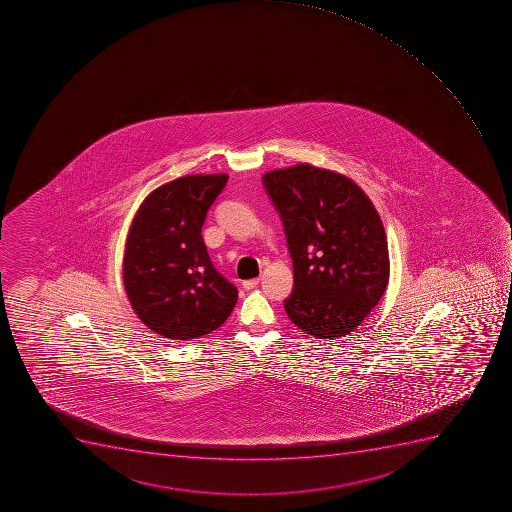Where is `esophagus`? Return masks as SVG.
I'll list each match as a JSON object with an SVG mask.
<instances>
[{
  "instance_id": "esophagus-1",
  "label": "esophagus",
  "mask_w": 512,
  "mask_h": 512,
  "mask_svg": "<svg viewBox=\"0 0 512 512\" xmlns=\"http://www.w3.org/2000/svg\"><path fill=\"white\" fill-rule=\"evenodd\" d=\"M259 280H261L259 277L258 279L245 280V282H243V287H245L246 290L254 289V287H258Z\"/></svg>"
}]
</instances>
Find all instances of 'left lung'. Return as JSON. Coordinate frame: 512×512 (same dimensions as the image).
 <instances>
[{"instance_id": "obj_1", "label": "left lung", "mask_w": 512, "mask_h": 512, "mask_svg": "<svg viewBox=\"0 0 512 512\" xmlns=\"http://www.w3.org/2000/svg\"><path fill=\"white\" fill-rule=\"evenodd\" d=\"M263 183L294 261L285 312L313 338L352 333L390 279L387 235L372 200L344 174L308 163L272 169Z\"/></svg>"}]
</instances>
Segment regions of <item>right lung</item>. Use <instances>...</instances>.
<instances>
[{
    "mask_svg": "<svg viewBox=\"0 0 512 512\" xmlns=\"http://www.w3.org/2000/svg\"><path fill=\"white\" fill-rule=\"evenodd\" d=\"M228 174H189L150 192L130 223L122 277L135 315L163 338L189 341L222 326L238 290L200 235Z\"/></svg>",
    "mask_w": 512,
    "mask_h": 512,
    "instance_id": "right-lung-1",
    "label": "right lung"
}]
</instances>
